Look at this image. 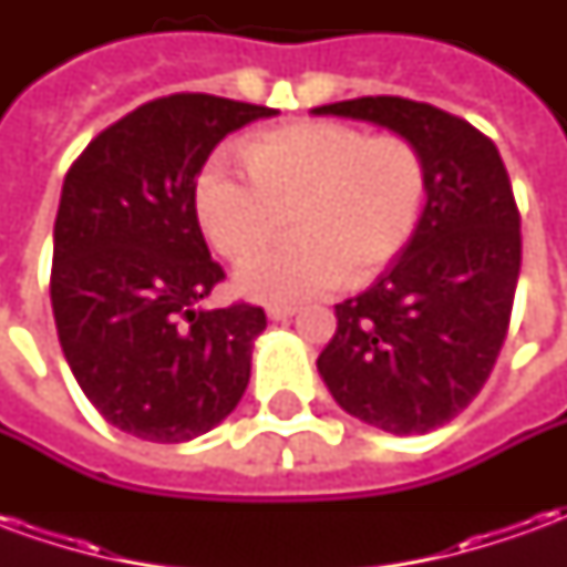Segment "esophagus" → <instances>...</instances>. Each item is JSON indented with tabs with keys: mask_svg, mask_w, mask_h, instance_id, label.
Masks as SVG:
<instances>
[{
	"mask_svg": "<svg viewBox=\"0 0 567 567\" xmlns=\"http://www.w3.org/2000/svg\"><path fill=\"white\" fill-rule=\"evenodd\" d=\"M295 312H297V307H267V319L282 321V319H291Z\"/></svg>",
	"mask_w": 567,
	"mask_h": 567,
	"instance_id": "34e87169",
	"label": "esophagus"
}]
</instances>
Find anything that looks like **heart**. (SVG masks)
Segmentation results:
<instances>
[{"instance_id": "b5f03b06", "label": "heart", "mask_w": 567, "mask_h": 567, "mask_svg": "<svg viewBox=\"0 0 567 567\" xmlns=\"http://www.w3.org/2000/svg\"><path fill=\"white\" fill-rule=\"evenodd\" d=\"M251 182L209 169L197 185V218L218 255L246 258L282 230L291 239L239 264V295L297 303L364 282L416 234L427 194L422 151L404 136L333 121L270 130L248 142Z\"/></svg>"}]
</instances>
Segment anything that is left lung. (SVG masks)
<instances>
[{
  "label": "left lung",
  "instance_id": "left-lung-1",
  "mask_svg": "<svg viewBox=\"0 0 567 567\" xmlns=\"http://www.w3.org/2000/svg\"><path fill=\"white\" fill-rule=\"evenodd\" d=\"M404 136L427 166V203L404 251L364 295L337 303L319 373L349 416L427 434L474 401L511 328L523 264L519 209L495 142L404 96L319 105Z\"/></svg>",
  "mask_w": 567,
  "mask_h": 567
}]
</instances>
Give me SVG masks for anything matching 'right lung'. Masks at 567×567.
I'll list each match as a JSON object with an SVG mask.
<instances>
[{
    "mask_svg": "<svg viewBox=\"0 0 567 567\" xmlns=\"http://www.w3.org/2000/svg\"><path fill=\"white\" fill-rule=\"evenodd\" d=\"M267 105L173 93L105 127L69 166L51 307L69 368L105 422L185 443L234 413L264 309H199L221 282L197 221V175Z\"/></svg>",
    "mask_w": 567,
    "mask_h": 567,
    "instance_id": "right-lung-1",
    "label": "right lung"
}]
</instances>
